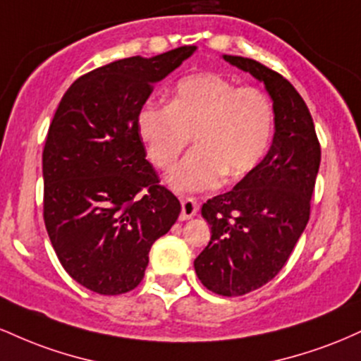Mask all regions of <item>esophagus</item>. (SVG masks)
Wrapping results in <instances>:
<instances>
[{
    "instance_id": "obj_1",
    "label": "esophagus",
    "mask_w": 361,
    "mask_h": 361,
    "mask_svg": "<svg viewBox=\"0 0 361 361\" xmlns=\"http://www.w3.org/2000/svg\"><path fill=\"white\" fill-rule=\"evenodd\" d=\"M198 212V202L195 197H181V214L180 221H188Z\"/></svg>"
}]
</instances>
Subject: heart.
Wrapping results in <instances>:
<instances>
[{
	"instance_id": "obj_1",
	"label": "heart",
	"mask_w": 361,
	"mask_h": 361,
	"mask_svg": "<svg viewBox=\"0 0 361 361\" xmlns=\"http://www.w3.org/2000/svg\"><path fill=\"white\" fill-rule=\"evenodd\" d=\"M273 105L264 91L238 88L214 73L183 78L169 105L147 103L139 111L137 127L149 159L169 169L188 146L197 147L169 176L178 190H209L222 176H246L263 159L271 140Z\"/></svg>"
}]
</instances>
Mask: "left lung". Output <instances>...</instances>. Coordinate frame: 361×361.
Here are the masks:
<instances>
[{"instance_id": "1", "label": "left lung", "mask_w": 361, "mask_h": 361, "mask_svg": "<svg viewBox=\"0 0 361 361\" xmlns=\"http://www.w3.org/2000/svg\"><path fill=\"white\" fill-rule=\"evenodd\" d=\"M261 81L273 100L275 135L268 154L231 192L202 205L212 238L195 259L207 288L238 297L275 279L310 215L321 146L310 111L281 74L258 61L224 56Z\"/></svg>"}]
</instances>
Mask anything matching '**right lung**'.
Returning <instances> with one entry per match:
<instances>
[{
  "instance_id": "obj_1",
  "label": "right lung",
  "mask_w": 361,
  "mask_h": 361,
  "mask_svg": "<svg viewBox=\"0 0 361 361\" xmlns=\"http://www.w3.org/2000/svg\"><path fill=\"white\" fill-rule=\"evenodd\" d=\"M195 49L82 74L54 114L42 152L45 229L62 268L91 292L120 295L137 287L151 246L181 212L146 159L137 117L154 82Z\"/></svg>"
}]
</instances>
